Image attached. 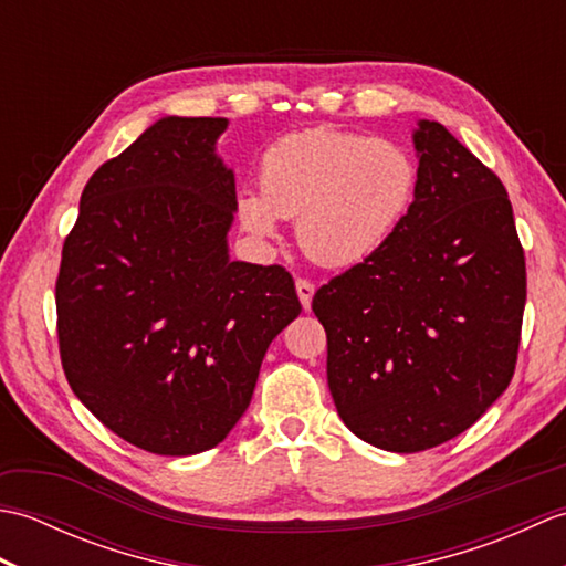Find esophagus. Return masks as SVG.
<instances>
[{"label": "esophagus", "mask_w": 566, "mask_h": 566, "mask_svg": "<svg viewBox=\"0 0 566 566\" xmlns=\"http://www.w3.org/2000/svg\"><path fill=\"white\" fill-rule=\"evenodd\" d=\"M316 286L311 284L308 280H296V294H298V302L308 311L311 308V298H314Z\"/></svg>", "instance_id": "esophagus-1"}]
</instances>
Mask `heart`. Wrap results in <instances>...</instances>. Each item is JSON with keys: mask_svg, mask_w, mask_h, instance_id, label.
<instances>
[{"mask_svg": "<svg viewBox=\"0 0 566 566\" xmlns=\"http://www.w3.org/2000/svg\"><path fill=\"white\" fill-rule=\"evenodd\" d=\"M418 172L401 146L365 134L308 128L264 153L260 191L238 201L240 223L274 238L296 219V243L323 268H353L387 243L416 197Z\"/></svg>", "mask_w": 566, "mask_h": 566, "instance_id": "1", "label": "heart"}]
</instances>
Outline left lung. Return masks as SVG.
Here are the masks:
<instances>
[{
  "label": "left lung",
  "instance_id": "1",
  "mask_svg": "<svg viewBox=\"0 0 566 566\" xmlns=\"http://www.w3.org/2000/svg\"><path fill=\"white\" fill-rule=\"evenodd\" d=\"M411 209L375 255L314 294L343 423L387 452L460 436L506 391L525 258L501 179L448 128H413Z\"/></svg>",
  "mask_w": 566,
  "mask_h": 566
}]
</instances>
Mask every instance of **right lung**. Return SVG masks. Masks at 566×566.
Returning a JSON list of instances; mask_svg holds the SVG:
<instances>
[{
	"instance_id": "right-lung-1",
	"label": "right lung",
	"mask_w": 566,
	"mask_h": 566,
	"mask_svg": "<svg viewBox=\"0 0 566 566\" xmlns=\"http://www.w3.org/2000/svg\"><path fill=\"white\" fill-rule=\"evenodd\" d=\"M228 118L163 116L90 177L55 284L77 399L140 450H211L248 411L270 343L302 314L280 264L231 260Z\"/></svg>"
}]
</instances>
